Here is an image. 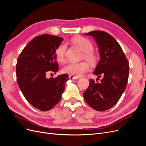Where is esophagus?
Wrapping results in <instances>:
<instances>
[{
	"instance_id": "34e87169",
	"label": "esophagus",
	"mask_w": 146,
	"mask_h": 146,
	"mask_svg": "<svg viewBox=\"0 0 146 146\" xmlns=\"http://www.w3.org/2000/svg\"><path fill=\"white\" fill-rule=\"evenodd\" d=\"M69 78L70 80H76V79H78L79 77H76V76H69Z\"/></svg>"
}]
</instances>
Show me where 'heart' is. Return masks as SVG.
I'll return each instance as SVG.
<instances>
[{
	"mask_svg": "<svg viewBox=\"0 0 146 146\" xmlns=\"http://www.w3.org/2000/svg\"><path fill=\"white\" fill-rule=\"evenodd\" d=\"M72 42L80 49L85 53L84 57L86 60L91 63L96 61L97 57L93 53L94 46L92 42L89 39L78 37L72 39ZM66 44L62 43L56 48L55 55L57 60L61 62H63L65 59V54L66 51ZM90 69V66L85 61L82 62H69L63 68V72L68 74L70 76H75L76 77H80Z\"/></svg>",
	"mask_w": 146,
	"mask_h": 146,
	"instance_id": "1",
	"label": "heart"
}]
</instances>
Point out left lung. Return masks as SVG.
Returning a JSON list of instances; mask_svg holds the SVG:
<instances>
[{"mask_svg":"<svg viewBox=\"0 0 146 146\" xmlns=\"http://www.w3.org/2000/svg\"><path fill=\"white\" fill-rule=\"evenodd\" d=\"M99 49L100 60L94 71L99 83L90 79L84 92L86 102L97 111L107 110L116 105L125 91L129 78V63L121 46L111 35L104 31H92Z\"/></svg>","mask_w":146,"mask_h":146,"instance_id":"left-lung-1","label":"left lung"}]
</instances>
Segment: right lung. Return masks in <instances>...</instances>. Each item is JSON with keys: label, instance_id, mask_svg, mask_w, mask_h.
Segmentation results:
<instances>
[{"label": "right lung", "instance_id": "add662e5", "mask_svg": "<svg viewBox=\"0 0 146 146\" xmlns=\"http://www.w3.org/2000/svg\"><path fill=\"white\" fill-rule=\"evenodd\" d=\"M63 41V38L54 35H39L27 44L17 58L16 78L20 90L33 107L43 111L60 101L69 79L66 74L46 78L48 72L58 70L55 51Z\"/></svg>", "mask_w": 146, "mask_h": 146}]
</instances>
